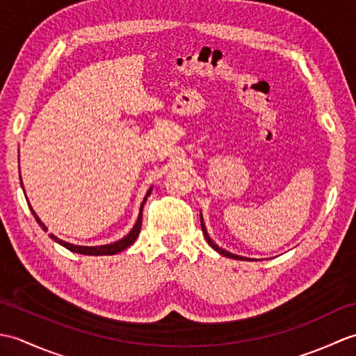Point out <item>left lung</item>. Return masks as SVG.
<instances>
[{
    "label": "left lung",
    "mask_w": 356,
    "mask_h": 356,
    "mask_svg": "<svg viewBox=\"0 0 356 356\" xmlns=\"http://www.w3.org/2000/svg\"><path fill=\"white\" fill-rule=\"evenodd\" d=\"M200 223H202V231H203V234H205V238H207V241L209 243V246L214 248L218 254H222L225 257H229V259H234V260H252V259H248V257H241V255H236V254H232V252H228V251H226V249L218 246L216 241L209 237V234L207 231V226H205V222H203L202 213H200Z\"/></svg>",
    "instance_id": "1"
}]
</instances>
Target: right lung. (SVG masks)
Wrapping results in <instances>:
<instances>
[{"label":"right lung","mask_w":356,"mask_h":356,"mask_svg":"<svg viewBox=\"0 0 356 356\" xmlns=\"http://www.w3.org/2000/svg\"><path fill=\"white\" fill-rule=\"evenodd\" d=\"M21 186H22V179H21ZM22 190H24V186H22ZM151 190H153V186H151L149 190L147 191L145 197H143V200H142V203H140V211H139L138 220H136V223H134V226L131 228V231L128 232L125 237H122L120 240L113 241V243L99 245V246H81V245H73V243H69V241H64V240H61V238H58V237L55 236V234H49V236H50L51 240H55L56 243H59L61 246L67 248V249H69V251H72V252L84 254V255H115V254H118V252H120V251H124V249H127L128 246H131V245L134 243V240L138 238L139 232H140V226H142V209H143V205H145L148 195L151 194ZM24 194H26V193H24ZM27 203H29V199H27ZM29 208H30V211H32V214H33V217H35V220L38 222V225L41 226L42 231L47 232V226H45V225L41 222V218L36 216L33 208L30 207V203H29Z\"/></svg>","instance_id":"1"}]
</instances>
